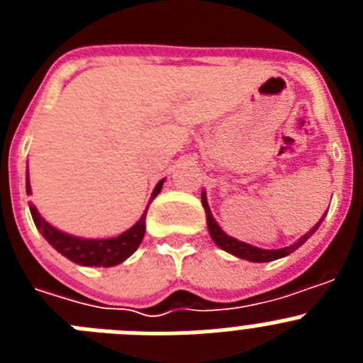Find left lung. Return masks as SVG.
<instances>
[{"label":"left lung","instance_id":"obj_1","mask_svg":"<svg viewBox=\"0 0 363 363\" xmlns=\"http://www.w3.org/2000/svg\"><path fill=\"white\" fill-rule=\"evenodd\" d=\"M201 203H203L205 211H207V225H209L211 238L214 240V243H216L218 247H221L223 251L230 252V255H234V256H238V258L249 259V262H272V259L284 258V256L291 255L293 251H296L301 243H306L307 240L311 238V234L318 229L320 223H322V220H323L322 218V220H320L318 223H316V225L309 230V233L303 234V236H301L296 243H293V245L284 247V249H272L271 251V249H258V247H252V245H249V243L238 242V240H234V238H230V236H227V234L223 233L220 227H218V223L214 221V218L211 216L209 205H207V201H205L203 196H201Z\"/></svg>","mask_w":363,"mask_h":363}]
</instances>
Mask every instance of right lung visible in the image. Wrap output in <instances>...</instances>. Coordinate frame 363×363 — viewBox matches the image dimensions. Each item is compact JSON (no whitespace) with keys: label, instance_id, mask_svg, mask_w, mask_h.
Masks as SVG:
<instances>
[{"label":"right lung","instance_id":"obj_1","mask_svg":"<svg viewBox=\"0 0 363 363\" xmlns=\"http://www.w3.org/2000/svg\"><path fill=\"white\" fill-rule=\"evenodd\" d=\"M163 179L158 182L156 189L152 191V198L162 191ZM27 192H30V185H28V176H27ZM30 207L32 220L36 223L38 229L41 230V234L45 236V240L50 243V245L56 249L57 252H62L65 258H69L70 262L79 265H96V267H112V265L121 264L123 259L129 258L134 251H136L140 243L143 240V234H145V216L147 211L143 213V216L140 218L136 225L130 227L129 230H125L123 234L116 236V238H107V240H83L76 238V236H69V234L62 233V230L54 229L50 223L41 218V214L38 213L34 205H28Z\"/></svg>","mask_w":363,"mask_h":363}]
</instances>
